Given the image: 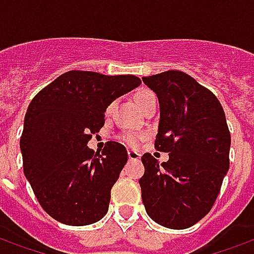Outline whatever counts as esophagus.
I'll return each instance as SVG.
<instances>
[{"instance_id": "34e87169", "label": "esophagus", "mask_w": 254, "mask_h": 254, "mask_svg": "<svg viewBox=\"0 0 254 254\" xmlns=\"http://www.w3.org/2000/svg\"><path fill=\"white\" fill-rule=\"evenodd\" d=\"M127 158H129V160H138L140 155L136 151H127Z\"/></svg>"}]
</instances>
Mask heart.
<instances>
[{
	"instance_id": "1",
	"label": "heart",
	"mask_w": 254,
	"mask_h": 254,
	"mask_svg": "<svg viewBox=\"0 0 254 254\" xmlns=\"http://www.w3.org/2000/svg\"><path fill=\"white\" fill-rule=\"evenodd\" d=\"M156 96L152 91H149V89H140L137 94L134 95V100H136V103L140 109H143L144 106L148 103L151 99H155ZM113 103L106 107V116H109L113 110ZM147 137V134H144V133H133V132H127V133H122L121 136H120V141L124 143L127 147H137L140 141H143L144 138Z\"/></svg>"
}]
</instances>
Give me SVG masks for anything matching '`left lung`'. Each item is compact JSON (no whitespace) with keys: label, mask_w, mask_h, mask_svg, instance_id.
I'll return each mask as SVG.
<instances>
[{"label":"left lung","mask_w":254,"mask_h":254,"mask_svg":"<svg viewBox=\"0 0 254 254\" xmlns=\"http://www.w3.org/2000/svg\"><path fill=\"white\" fill-rule=\"evenodd\" d=\"M158 95L159 130L155 148L169 152L159 163L147 152L140 178L148 216L169 229H188L215 204L230 166V130L218 98L181 70L143 77Z\"/></svg>","instance_id":"left-lung-1"}]
</instances>
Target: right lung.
Here are the masks:
<instances>
[{"label": "right lung", "instance_id": "1", "mask_svg": "<svg viewBox=\"0 0 254 254\" xmlns=\"http://www.w3.org/2000/svg\"><path fill=\"white\" fill-rule=\"evenodd\" d=\"M141 84L133 74L69 70L41 89L25 113L20 137L23 169L42 208L67 226L105 216L111 188L127 162V148L87 143L105 125L106 107Z\"/></svg>", "mask_w": 254, "mask_h": 254}]
</instances>
